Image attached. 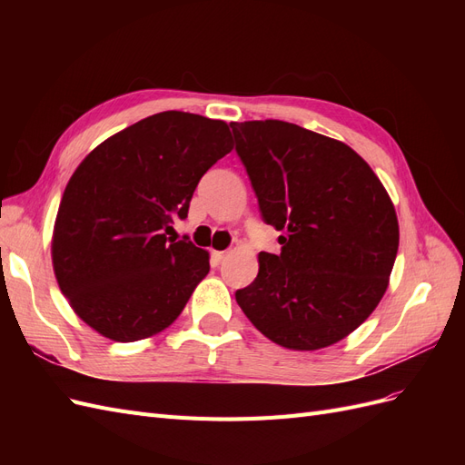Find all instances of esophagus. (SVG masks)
Listing matches in <instances>:
<instances>
[{
  "label": "esophagus",
  "mask_w": 465,
  "mask_h": 465,
  "mask_svg": "<svg viewBox=\"0 0 465 465\" xmlns=\"http://www.w3.org/2000/svg\"><path fill=\"white\" fill-rule=\"evenodd\" d=\"M227 254H229L227 250H223V252L215 250V252H213V258H215V262H223V260H224V256H227Z\"/></svg>",
  "instance_id": "obj_1"
}]
</instances>
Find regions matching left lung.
Masks as SVG:
<instances>
[{"instance_id": "1", "label": "left lung", "mask_w": 465, "mask_h": 465, "mask_svg": "<svg viewBox=\"0 0 465 465\" xmlns=\"http://www.w3.org/2000/svg\"><path fill=\"white\" fill-rule=\"evenodd\" d=\"M236 154L263 223L283 234L260 252L258 277L234 292L248 320L281 347L333 345L388 289L400 227L372 168L349 145L281 120L232 122Z\"/></svg>"}]
</instances>
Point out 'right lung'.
Listing matches in <instances>:
<instances>
[{"label":"right lung","instance_id":"right-lung-1","mask_svg":"<svg viewBox=\"0 0 465 465\" xmlns=\"http://www.w3.org/2000/svg\"><path fill=\"white\" fill-rule=\"evenodd\" d=\"M223 120L168 110L108 137L69 178L52 238L54 273L75 314L108 340L163 331L209 273V254L166 232L202 176L231 153Z\"/></svg>","mask_w":465,"mask_h":465}]
</instances>
